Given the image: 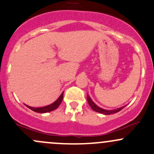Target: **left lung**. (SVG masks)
<instances>
[{
	"mask_svg": "<svg viewBox=\"0 0 154 154\" xmlns=\"http://www.w3.org/2000/svg\"><path fill=\"white\" fill-rule=\"evenodd\" d=\"M87 100H88V104H89L91 108H92V110H94V111H96V112L100 113V114H105V115H109V114H115V113L119 112V111H121L122 108H125V107L126 106H125L120 107V108H116V109H114V110H106V109H103V108H100V107L97 106V105L95 104V103H94L93 101H92V100L91 99V97L89 96H88V94H87Z\"/></svg>",
	"mask_w": 154,
	"mask_h": 154,
	"instance_id": "obj_1",
	"label": "left lung"
}]
</instances>
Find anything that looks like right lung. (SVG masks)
<instances>
[{
	"mask_svg": "<svg viewBox=\"0 0 154 154\" xmlns=\"http://www.w3.org/2000/svg\"><path fill=\"white\" fill-rule=\"evenodd\" d=\"M63 98V92L60 94V96L57 98V100L55 102H54L51 104L48 105V106H44V107H40V108H34V107H31L29 106H26L29 108H30L31 110H32L33 111L37 113H40V114H43V113H47L50 112V111H52L54 110H55L56 108H58V106L60 105L61 102H62Z\"/></svg>",
	"mask_w": 154,
	"mask_h": 154,
	"instance_id": "1",
	"label": "right lung"
}]
</instances>
